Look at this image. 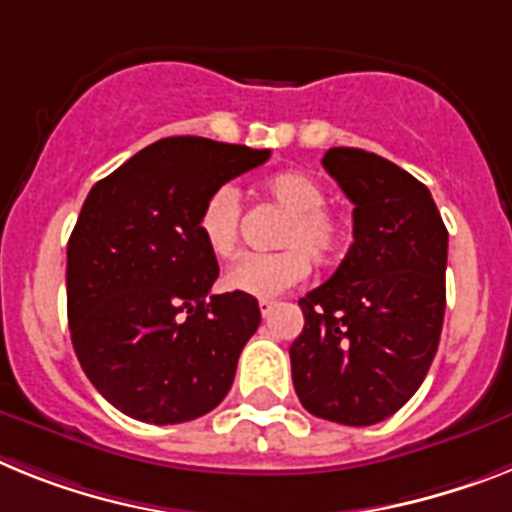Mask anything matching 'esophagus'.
Segmentation results:
<instances>
[{"instance_id":"esophagus-1","label":"esophagus","mask_w":512,"mask_h":512,"mask_svg":"<svg viewBox=\"0 0 512 512\" xmlns=\"http://www.w3.org/2000/svg\"><path fill=\"white\" fill-rule=\"evenodd\" d=\"M273 309H276V302H273V299H263V302H260V315L263 317H270Z\"/></svg>"}]
</instances>
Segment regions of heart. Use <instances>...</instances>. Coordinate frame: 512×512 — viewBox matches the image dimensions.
<instances>
[{
	"label": "heart",
	"mask_w": 512,
	"mask_h": 512,
	"mask_svg": "<svg viewBox=\"0 0 512 512\" xmlns=\"http://www.w3.org/2000/svg\"><path fill=\"white\" fill-rule=\"evenodd\" d=\"M263 192L286 210L276 252H249L231 265L223 283L236 294L270 299L294 289L309 273V257L317 265L333 263L343 244V223L333 210L325 208V187L304 171H278L268 176ZM242 226V197L231 184L216 187L205 197L197 231L213 257H231L239 247Z\"/></svg>",
	"instance_id": "1"
}]
</instances>
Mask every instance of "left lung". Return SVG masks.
<instances>
[{
    "label": "left lung",
    "instance_id": "8db88e82",
    "mask_svg": "<svg viewBox=\"0 0 512 512\" xmlns=\"http://www.w3.org/2000/svg\"><path fill=\"white\" fill-rule=\"evenodd\" d=\"M322 166L354 203V244L299 299L291 375L309 414L369 427L409 401L437 354L448 229L427 187L388 158L330 148Z\"/></svg>",
    "mask_w": 512,
    "mask_h": 512
}]
</instances>
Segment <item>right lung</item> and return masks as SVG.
<instances>
[{
    "label": "right lung",
    "instance_id": "1",
    "mask_svg": "<svg viewBox=\"0 0 512 512\" xmlns=\"http://www.w3.org/2000/svg\"><path fill=\"white\" fill-rule=\"evenodd\" d=\"M270 150L163 137L93 184L67 244V320L80 367L137 422L182 424L226 398L255 296L210 294L218 260L197 231L205 197Z\"/></svg>",
    "mask_w": 512,
    "mask_h": 512
}]
</instances>
